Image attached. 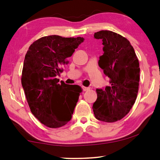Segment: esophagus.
<instances>
[{
    "instance_id": "esophagus-1",
    "label": "esophagus",
    "mask_w": 160,
    "mask_h": 160,
    "mask_svg": "<svg viewBox=\"0 0 160 160\" xmlns=\"http://www.w3.org/2000/svg\"><path fill=\"white\" fill-rule=\"evenodd\" d=\"M83 89H84V91H88V90H89V89H90V88H89V87H83Z\"/></svg>"
}]
</instances>
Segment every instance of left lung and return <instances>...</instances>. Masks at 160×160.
<instances>
[{
  "mask_svg": "<svg viewBox=\"0 0 160 160\" xmlns=\"http://www.w3.org/2000/svg\"><path fill=\"white\" fill-rule=\"evenodd\" d=\"M94 37L102 41L104 53L98 65L110 78V85L97 89L93 104L97 119L114 122L130 112L136 100L140 80V68L135 50L128 39L109 30H100Z\"/></svg>",
  "mask_w": 160,
  "mask_h": 160,
  "instance_id": "obj_1",
  "label": "left lung"
}]
</instances>
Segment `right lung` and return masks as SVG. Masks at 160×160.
Here are the masks:
<instances>
[{
  "label": "right lung",
  "instance_id": "right-lung-1",
  "mask_svg": "<svg viewBox=\"0 0 160 160\" xmlns=\"http://www.w3.org/2000/svg\"><path fill=\"white\" fill-rule=\"evenodd\" d=\"M84 40L44 36L32 43L25 54L22 85L32 113L48 128H60L71 119L82 89L59 83L57 76Z\"/></svg>",
  "mask_w": 160,
  "mask_h": 160
}]
</instances>
